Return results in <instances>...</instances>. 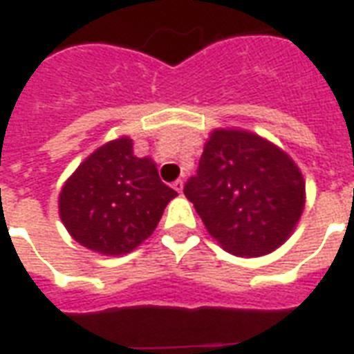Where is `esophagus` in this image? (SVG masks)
<instances>
[{
    "mask_svg": "<svg viewBox=\"0 0 354 354\" xmlns=\"http://www.w3.org/2000/svg\"><path fill=\"white\" fill-rule=\"evenodd\" d=\"M172 187L176 189L178 193H182V191H183V180H176V182L172 183Z\"/></svg>",
    "mask_w": 354,
    "mask_h": 354,
    "instance_id": "obj_1",
    "label": "esophagus"
}]
</instances>
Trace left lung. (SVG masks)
Instances as JSON below:
<instances>
[{
	"label": "left lung",
	"mask_w": 354,
	"mask_h": 354,
	"mask_svg": "<svg viewBox=\"0 0 354 354\" xmlns=\"http://www.w3.org/2000/svg\"><path fill=\"white\" fill-rule=\"evenodd\" d=\"M183 193L221 246L239 257L274 252L303 213L305 183L288 156L255 133L215 130Z\"/></svg>",
	"instance_id": "left-lung-1"
}]
</instances>
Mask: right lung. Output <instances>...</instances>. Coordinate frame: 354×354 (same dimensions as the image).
<instances>
[{"label":"right lung","mask_w":354,"mask_h":354,"mask_svg":"<svg viewBox=\"0 0 354 354\" xmlns=\"http://www.w3.org/2000/svg\"><path fill=\"white\" fill-rule=\"evenodd\" d=\"M176 191L160 180L149 158H136L132 139L102 145L62 187L58 207L75 241L93 252H132L158 226Z\"/></svg>","instance_id":"obj_1"}]
</instances>
